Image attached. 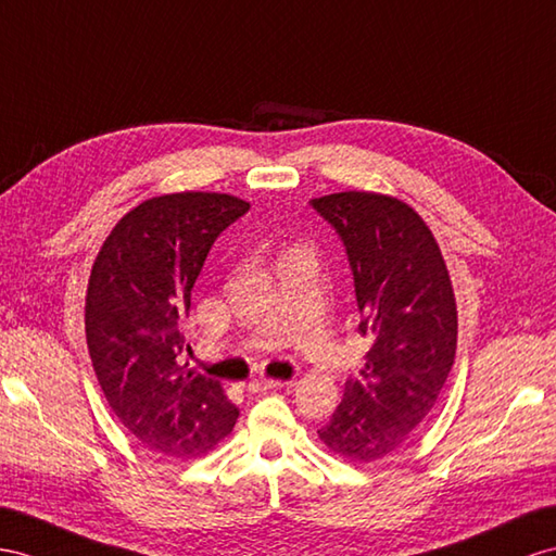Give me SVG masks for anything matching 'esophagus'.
Wrapping results in <instances>:
<instances>
[{
	"label": "esophagus",
	"instance_id": "esophagus-1",
	"mask_svg": "<svg viewBox=\"0 0 556 556\" xmlns=\"http://www.w3.org/2000/svg\"><path fill=\"white\" fill-rule=\"evenodd\" d=\"M281 386H287V382H279V380H269V378H255L251 380L247 390L249 392H269V390H277Z\"/></svg>",
	"mask_w": 556,
	"mask_h": 556
}]
</instances>
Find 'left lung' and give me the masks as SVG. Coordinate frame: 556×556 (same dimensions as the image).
Here are the masks:
<instances>
[{
  "label": "left lung",
  "instance_id": "1",
  "mask_svg": "<svg viewBox=\"0 0 556 556\" xmlns=\"http://www.w3.org/2000/svg\"><path fill=\"white\" fill-rule=\"evenodd\" d=\"M348 253L359 333L371 338L362 378L321 425L324 446L371 463L400 448L430 414L458 343L448 269L430 227L394 197L338 192L312 199Z\"/></svg>",
  "mask_w": 556,
  "mask_h": 556
}]
</instances>
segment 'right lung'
Masks as SVG:
<instances>
[{
	"label": "right lung",
	"instance_id": "1",
	"mask_svg": "<svg viewBox=\"0 0 556 556\" xmlns=\"http://www.w3.org/2000/svg\"><path fill=\"white\" fill-rule=\"evenodd\" d=\"M249 211L218 192L152 197L115 225L87 291V345L110 408L142 446L190 458L232 432L218 380L180 364L182 321L213 241Z\"/></svg>",
	"mask_w": 556,
	"mask_h": 556
}]
</instances>
